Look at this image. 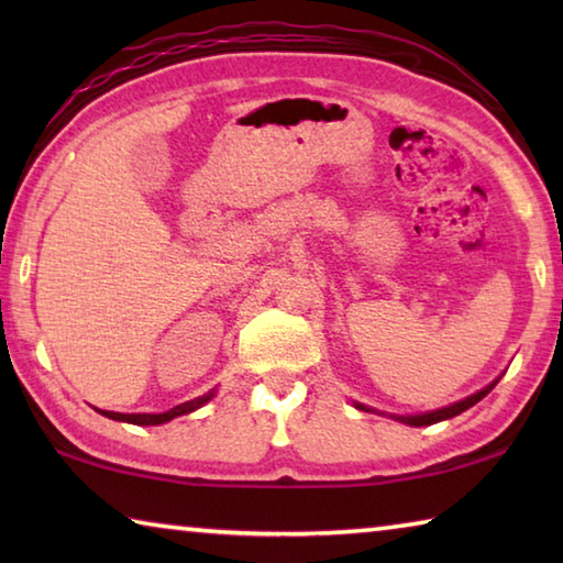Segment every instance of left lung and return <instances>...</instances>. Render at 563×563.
I'll list each match as a JSON object with an SVG mask.
<instances>
[{
	"instance_id": "left-lung-1",
	"label": "left lung",
	"mask_w": 563,
	"mask_h": 563,
	"mask_svg": "<svg viewBox=\"0 0 563 563\" xmlns=\"http://www.w3.org/2000/svg\"><path fill=\"white\" fill-rule=\"evenodd\" d=\"M497 383H499V379H497ZM497 383H492L489 387L479 389V393L472 395V397H466V399H462V402H456V405L434 409V412H427V415H417V417H395V419H399V422H405V424H412V427H427V424L442 422V419H450V417H454V415H460V412H464V409H470L472 405L479 402L482 397H487ZM355 407H357V409H367L365 405H355Z\"/></svg>"
}]
</instances>
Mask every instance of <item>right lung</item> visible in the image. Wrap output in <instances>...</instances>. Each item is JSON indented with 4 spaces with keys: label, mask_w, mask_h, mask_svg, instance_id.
Wrapping results in <instances>:
<instances>
[{
    "label": "right lung",
    "mask_w": 563,
    "mask_h": 563,
    "mask_svg": "<svg viewBox=\"0 0 563 563\" xmlns=\"http://www.w3.org/2000/svg\"><path fill=\"white\" fill-rule=\"evenodd\" d=\"M211 397H213V393H208V395H203V397L190 399V402L178 405V407L168 409V412H161V415H121V412H107V409H99V412H101L103 417H109V419H119V422H131V424H141V427L146 424V427H148V424H164V422H168V419L194 412V409L206 405Z\"/></svg>",
    "instance_id": "obj_1"
}]
</instances>
